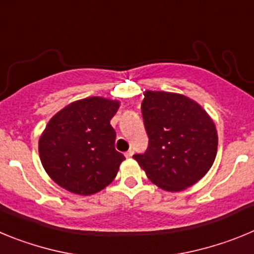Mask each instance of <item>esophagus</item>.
Wrapping results in <instances>:
<instances>
[{
    "label": "esophagus",
    "mask_w": 254,
    "mask_h": 254,
    "mask_svg": "<svg viewBox=\"0 0 254 254\" xmlns=\"http://www.w3.org/2000/svg\"><path fill=\"white\" fill-rule=\"evenodd\" d=\"M132 155H133V150H132V149H129L128 151L125 152L126 158H132Z\"/></svg>",
    "instance_id": "1"
}]
</instances>
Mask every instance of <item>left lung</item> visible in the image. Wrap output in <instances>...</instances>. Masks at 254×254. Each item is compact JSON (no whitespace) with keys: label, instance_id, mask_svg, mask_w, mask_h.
<instances>
[{"label":"left lung","instance_id":"8db88e82","mask_svg":"<svg viewBox=\"0 0 254 254\" xmlns=\"http://www.w3.org/2000/svg\"><path fill=\"white\" fill-rule=\"evenodd\" d=\"M141 112L149 136L143 154L133 155L152 183L182 190L205 176L217 152V132L201 105L185 95L143 94Z\"/></svg>","mask_w":254,"mask_h":254}]
</instances>
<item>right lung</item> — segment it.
<instances>
[{
  "label": "right lung",
  "mask_w": 254,
  "mask_h": 254,
  "mask_svg": "<svg viewBox=\"0 0 254 254\" xmlns=\"http://www.w3.org/2000/svg\"><path fill=\"white\" fill-rule=\"evenodd\" d=\"M118 107V102L93 96L71 103L49 121L40 136L39 156L57 185L87 196L116 178L126 159L114 147L111 126Z\"/></svg>",
  "instance_id": "right-lung-1"
}]
</instances>
